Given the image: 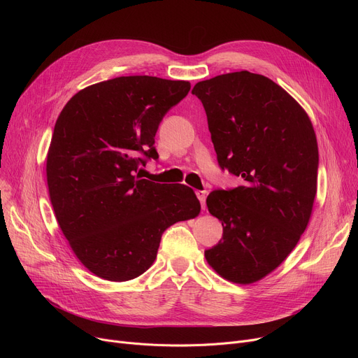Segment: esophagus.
I'll list each match as a JSON object with an SVG mask.
<instances>
[{
	"instance_id": "34e87169",
	"label": "esophagus",
	"mask_w": 358,
	"mask_h": 358,
	"mask_svg": "<svg viewBox=\"0 0 358 358\" xmlns=\"http://www.w3.org/2000/svg\"><path fill=\"white\" fill-rule=\"evenodd\" d=\"M196 196H197V199L200 200L201 209L204 210V209H206V196H208V193H206L204 190H197V192H196Z\"/></svg>"
}]
</instances>
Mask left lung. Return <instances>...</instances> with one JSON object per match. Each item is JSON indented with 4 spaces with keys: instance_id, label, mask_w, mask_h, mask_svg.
Masks as SVG:
<instances>
[{
    "instance_id": "1",
    "label": "left lung",
    "mask_w": 358,
    "mask_h": 358,
    "mask_svg": "<svg viewBox=\"0 0 358 358\" xmlns=\"http://www.w3.org/2000/svg\"><path fill=\"white\" fill-rule=\"evenodd\" d=\"M192 92L208 116L220 168L242 178L206 200L223 235L204 257L223 278L250 285L277 268L308 227L319 165L315 130L300 104L264 75L223 73Z\"/></svg>"
}]
</instances>
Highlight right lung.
<instances>
[{
	"label": "right lung",
	"instance_id": "add662e5",
	"mask_svg": "<svg viewBox=\"0 0 358 358\" xmlns=\"http://www.w3.org/2000/svg\"><path fill=\"white\" fill-rule=\"evenodd\" d=\"M189 91V81L113 78L78 91L55 123L46 159L55 216L73 254L100 278L141 275L164 231L200 213L190 187L136 174L158 159V126Z\"/></svg>",
	"mask_w": 358,
	"mask_h": 358
}]
</instances>
